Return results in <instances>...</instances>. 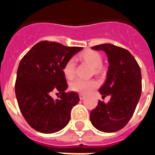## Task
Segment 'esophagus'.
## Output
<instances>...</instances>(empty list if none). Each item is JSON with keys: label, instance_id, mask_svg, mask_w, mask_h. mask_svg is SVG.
Segmentation results:
<instances>
[{"label": "esophagus", "instance_id": "obj_1", "mask_svg": "<svg viewBox=\"0 0 155 155\" xmlns=\"http://www.w3.org/2000/svg\"><path fill=\"white\" fill-rule=\"evenodd\" d=\"M79 96H80V100H84L85 98V95H84V94H80Z\"/></svg>", "mask_w": 155, "mask_h": 155}]
</instances>
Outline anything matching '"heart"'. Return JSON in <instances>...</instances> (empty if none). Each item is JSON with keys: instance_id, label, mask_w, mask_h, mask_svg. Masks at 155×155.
<instances>
[{"instance_id": "heart-1", "label": "heart", "mask_w": 155, "mask_h": 155, "mask_svg": "<svg viewBox=\"0 0 155 155\" xmlns=\"http://www.w3.org/2000/svg\"><path fill=\"white\" fill-rule=\"evenodd\" d=\"M80 58L84 61L93 68V71L99 74L101 71L102 56L96 51L87 50L80 54ZM63 72L68 80H72L75 75V63L73 58L68 59L63 68ZM97 82L94 80H82L76 79L71 83L70 88L71 91L79 92L80 94H87L97 87Z\"/></svg>"}]
</instances>
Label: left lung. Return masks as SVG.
<instances>
[{
    "instance_id": "8db88e82",
    "label": "left lung",
    "mask_w": 155,
    "mask_h": 155,
    "mask_svg": "<svg viewBox=\"0 0 155 155\" xmlns=\"http://www.w3.org/2000/svg\"><path fill=\"white\" fill-rule=\"evenodd\" d=\"M104 51L109 66L105 82L99 89L102 97L110 95L105 104L99 101L90 113V120L100 131L113 133L121 130L132 117L142 93L141 69L126 49L105 43L92 47Z\"/></svg>"
}]
</instances>
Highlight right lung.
<instances>
[{"instance_id": "right-lung-1", "label": "right lung", "mask_w": 155, "mask_h": 155, "mask_svg": "<svg viewBox=\"0 0 155 155\" xmlns=\"http://www.w3.org/2000/svg\"><path fill=\"white\" fill-rule=\"evenodd\" d=\"M82 49L42 41L21 58L15 82L16 97L21 113L35 130L52 134L69 122L71 110L80 98L77 92H65L68 85L63 68ZM54 91L61 94L58 99L50 97Z\"/></svg>"}]
</instances>
